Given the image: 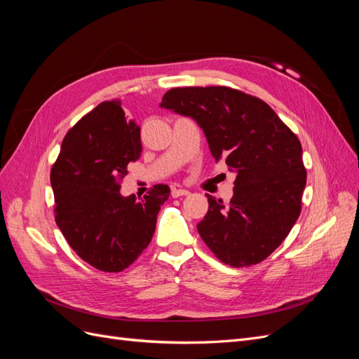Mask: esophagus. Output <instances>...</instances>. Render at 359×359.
Masks as SVG:
<instances>
[{"mask_svg": "<svg viewBox=\"0 0 359 359\" xmlns=\"http://www.w3.org/2000/svg\"><path fill=\"white\" fill-rule=\"evenodd\" d=\"M190 191L189 190H186V189H177V187H173L172 189V191H170V194H172V198H180V196H187Z\"/></svg>", "mask_w": 359, "mask_h": 359, "instance_id": "esophagus-1", "label": "esophagus"}]
</instances>
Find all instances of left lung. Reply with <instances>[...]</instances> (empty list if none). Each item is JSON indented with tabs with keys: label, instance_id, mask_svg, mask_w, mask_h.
<instances>
[{
	"label": "left lung",
	"instance_id": "8db88e82",
	"mask_svg": "<svg viewBox=\"0 0 359 359\" xmlns=\"http://www.w3.org/2000/svg\"><path fill=\"white\" fill-rule=\"evenodd\" d=\"M160 107L190 116L203 130L215 161L236 173L229 203L206 194L198 231L223 264L256 265L285 241L301 212L307 172L297 135L257 97L227 86H186Z\"/></svg>",
	"mask_w": 359,
	"mask_h": 359
}]
</instances>
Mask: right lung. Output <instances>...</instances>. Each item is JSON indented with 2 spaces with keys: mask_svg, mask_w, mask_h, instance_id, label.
Masks as SVG:
<instances>
[{
  "mask_svg": "<svg viewBox=\"0 0 359 359\" xmlns=\"http://www.w3.org/2000/svg\"><path fill=\"white\" fill-rule=\"evenodd\" d=\"M140 128L119 100L103 102L73 126L50 170L55 222L76 255L104 273H119L148 247L169 187L144 199L124 198L119 181L139 158Z\"/></svg>",
  "mask_w": 359,
  "mask_h": 359,
  "instance_id": "obj_1",
  "label": "right lung"
}]
</instances>
